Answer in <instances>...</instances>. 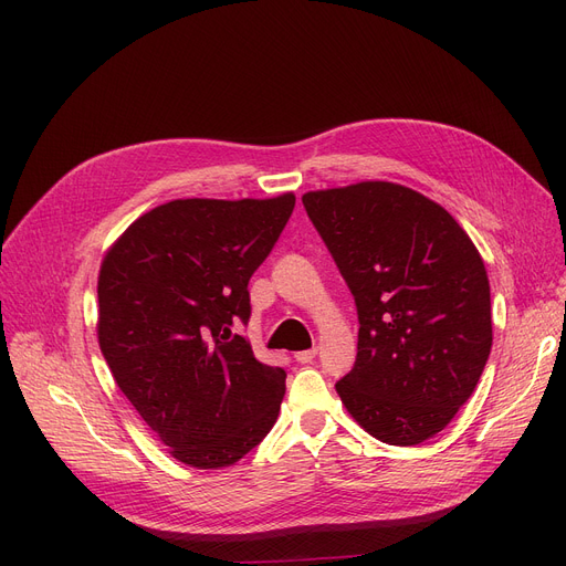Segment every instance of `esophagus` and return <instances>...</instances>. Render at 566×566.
Listing matches in <instances>:
<instances>
[{
  "label": "esophagus",
  "mask_w": 566,
  "mask_h": 566,
  "mask_svg": "<svg viewBox=\"0 0 566 566\" xmlns=\"http://www.w3.org/2000/svg\"><path fill=\"white\" fill-rule=\"evenodd\" d=\"M314 358H316V348H310V350H301V353H295V360H298L301 365H310Z\"/></svg>",
  "instance_id": "34e87169"
}]
</instances>
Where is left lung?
<instances>
[{
    "instance_id": "left-lung-1",
    "label": "left lung",
    "mask_w": 566,
    "mask_h": 566,
    "mask_svg": "<svg viewBox=\"0 0 566 566\" xmlns=\"http://www.w3.org/2000/svg\"><path fill=\"white\" fill-rule=\"evenodd\" d=\"M358 310V355L337 392L388 444L436 436L478 388L489 360L484 261L442 206L367 181L303 197Z\"/></svg>"
}]
</instances>
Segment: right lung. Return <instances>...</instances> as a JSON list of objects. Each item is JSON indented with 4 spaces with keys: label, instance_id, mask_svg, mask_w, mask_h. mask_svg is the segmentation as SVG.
<instances>
[{
    "label": "right lung",
    "instance_id": "right-lung-1",
    "mask_svg": "<svg viewBox=\"0 0 566 566\" xmlns=\"http://www.w3.org/2000/svg\"><path fill=\"white\" fill-rule=\"evenodd\" d=\"M295 206L275 199H176L135 220L98 277V342L118 388L195 468L243 459L273 429L286 371L259 363L250 277Z\"/></svg>",
    "mask_w": 566,
    "mask_h": 566
}]
</instances>
